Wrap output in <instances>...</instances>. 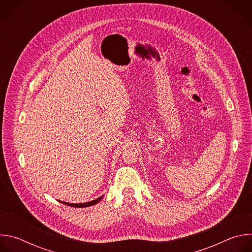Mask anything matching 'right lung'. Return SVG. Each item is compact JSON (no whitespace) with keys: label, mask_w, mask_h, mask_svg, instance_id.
Returning a JSON list of instances; mask_svg holds the SVG:
<instances>
[{"label":"right lung","mask_w":252,"mask_h":252,"mask_svg":"<svg viewBox=\"0 0 252 252\" xmlns=\"http://www.w3.org/2000/svg\"><path fill=\"white\" fill-rule=\"evenodd\" d=\"M101 198H102V196H100V197H98L94 200H92V201H89V202H83V203H68V202H64V201H61V200H59V201L65 204V205L73 206V207H88V206H92V205L97 203L98 201H100Z\"/></svg>","instance_id":"right-lung-1"}]
</instances>
